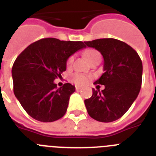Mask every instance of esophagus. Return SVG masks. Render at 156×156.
I'll use <instances>...</instances> for the list:
<instances>
[{"label": "esophagus", "instance_id": "1", "mask_svg": "<svg viewBox=\"0 0 156 156\" xmlns=\"http://www.w3.org/2000/svg\"><path fill=\"white\" fill-rule=\"evenodd\" d=\"M80 89H82V87H80V86H76V90H80Z\"/></svg>", "mask_w": 156, "mask_h": 156}]
</instances>
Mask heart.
Segmentation results:
<instances>
[{
  "label": "heart",
  "mask_w": 156,
  "mask_h": 156,
  "mask_svg": "<svg viewBox=\"0 0 156 156\" xmlns=\"http://www.w3.org/2000/svg\"><path fill=\"white\" fill-rule=\"evenodd\" d=\"M85 55L90 62H92L93 61L96 60L98 58H101V53L98 52V50L94 49V48H89V49L86 50ZM73 55H71V56L69 57L66 62L67 66H70L73 62ZM89 78L90 77L87 76H85L81 73H75L72 76V80L76 84H78V85H83V84L87 83L89 80Z\"/></svg>",
  "instance_id": "obj_1"
}]
</instances>
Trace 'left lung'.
I'll return each instance as SVG.
<instances>
[{
	"label": "left lung",
	"instance_id": "1",
	"mask_svg": "<svg viewBox=\"0 0 156 156\" xmlns=\"http://www.w3.org/2000/svg\"><path fill=\"white\" fill-rule=\"evenodd\" d=\"M84 43L101 52L104 71L94 82L104 85V89H92V97L84 101L86 108L94 120L101 122L116 121L128 111L140 92L141 58L134 48L115 38H101Z\"/></svg>",
	"mask_w": 156,
	"mask_h": 156
}]
</instances>
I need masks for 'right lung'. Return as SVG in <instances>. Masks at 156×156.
<instances>
[{
	"label": "right lung",
	"mask_w": 156,
	"mask_h": 156,
	"mask_svg": "<svg viewBox=\"0 0 156 156\" xmlns=\"http://www.w3.org/2000/svg\"><path fill=\"white\" fill-rule=\"evenodd\" d=\"M83 48L80 41L46 38L28 45L17 57L11 70L14 94L31 118L52 122L64 116L76 88L69 83L58 88L54 80L66 71L69 57Z\"/></svg>",
	"instance_id": "1"
}]
</instances>
